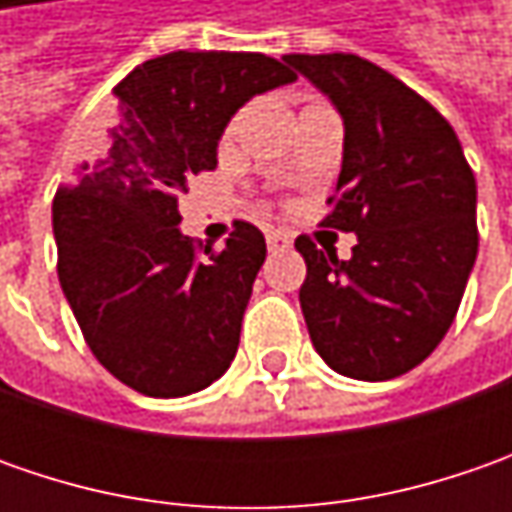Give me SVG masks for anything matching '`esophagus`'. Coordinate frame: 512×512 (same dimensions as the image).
<instances>
[{"label":"esophagus","mask_w":512,"mask_h":512,"mask_svg":"<svg viewBox=\"0 0 512 512\" xmlns=\"http://www.w3.org/2000/svg\"><path fill=\"white\" fill-rule=\"evenodd\" d=\"M267 236V247L276 253V250H285V247L293 245V236L287 233V230H276V227H270L265 233Z\"/></svg>","instance_id":"34e87169"}]
</instances>
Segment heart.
Listing matches in <instances>:
<instances>
[{
    "label": "heart",
    "instance_id": "b5f03b06",
    "mask_svg": "<svg viewBox=\"0 0 512 512\" xmlns=\"http://www.w3.org/2000/svg\"><path fill=\"white\" fill-rule=\"evenodd\" d=\"M236 130H239V116L227 122L225 133H222V142H233V139H236Z\"/></svg>",
    "mask_w": 512,
    "mask_h": 512
}]
</instances>
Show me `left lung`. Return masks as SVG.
<instances>
[{
	"mask_svg": "<svg viewBox=\"0 0 512 512\" xmlns=\"http://www.w3.org/2000/svg\"><path fill=\"white\" fill-rule=\"evenodd\" d=\"M344 119L339 185L322 225L356 233L353 256L296 239L313 347L336 373L387 382L450 330L476 262V176L456 130L402 79L353 53H290Z\"/></svg>",
	"mask_w": 512,
	"mask_h": 512,
	"instance_id": "8db88e82",
	"label": "left lung"
}]
</instances>
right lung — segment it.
I'll return each instance as SVG.
<instances>
[{
	"mask_svg": "<svg viewBox=\"0 0 512 512\" xmlns=\"http://www.w3.org/2000/svg\"><path fill=\"white\" fill-rule=\"evenodd\" d=\"M296 73L265 53L176 50L113 88V128L53 196L56 273L99 364L136 393L176 399L225 373L265 236L236 219L225 247L179 230L190 173L216 168L230 116Z\"/></svg>",
	"mask_w": 512,
	"mask_h": 512,
	"instance_id": "add662e5",
	"label": "right lung"
}]
</instances>
